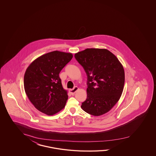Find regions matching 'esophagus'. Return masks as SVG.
I'll return each mask as SVG.
<instances>
[{"label": "esophagus", "mask_w": 156, "mask_h": 156, "mask_svg": "<svg viewBox=\"0 0 156 156\" xmlns=\"http://www.w3.org/2000/svg\"><path fill=\"white\" fill-rule=\"evenodd\" d=\"M78 90V87H74L73 89H70L69 91L71 93V94L74 95L76 93V91Z\"/></svg>", "instance_id": "obj_1"}]
</instances>
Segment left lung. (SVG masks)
Returning <instances> with one entry per match:
<instances>
[{
  "label": "left lung",
  "instance_id": "left-lung-1",
  "mask_svg": "<svg viewBox=\"0 0 156 156\" xmlns=\"http://www.w3.org/2000/svg\"><path fill=\"white\" fill-rule=\"evenodd\" d=\"M87 75V98L81 108L94 116L106 113L122 93L125 72L113 53L106 49L86 48L74 55Z\"/></svg>",
  "mask_w": 156,
  "mask_h": 156
}]
</instances>
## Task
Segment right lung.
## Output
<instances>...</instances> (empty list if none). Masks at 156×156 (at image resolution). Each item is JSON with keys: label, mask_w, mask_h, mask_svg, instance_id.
<instances>
[{"label": "right lung", "mask_w": 156, "mask_h": 156, "mask_svg": "<svg viewBox=\"0 0 156 156\" xmlns=\"http://www.w3.org/2000/svg\"><path fill=\"white\" fill-rule=\"evenodd\" d=\"M72 58L71 53L54 51L39 57L27 67L24 90L39 111L52 115L64 108L68 95L59 74Z\"/></svg>", "instance_id": "right-lung-1"}]
</instances>
